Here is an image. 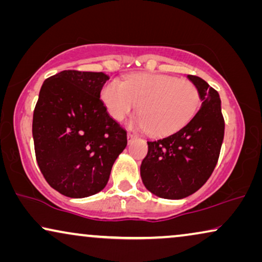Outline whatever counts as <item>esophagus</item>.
I'll list each match as a JSON object with an SVG mask.
<instances>
[{
	"instance_id": "esophagus-1",
	"label": "esophagus",
	"mask_w": 262,
	"mask_h": 262,
	"mask_svg": "<svg viewBox=\"0 0 262 262\" xmlns=\"http://www.w3.org/2000/svg\"><path fill=\"white\" fill-rule=\"evenodd\" d=\"M135 138H136V136L134 134H131V132H128V134H127V141H128V143H131Z\"/></svg>"
}]
</instances>
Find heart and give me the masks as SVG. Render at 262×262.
<instances>
[{"mask_svg":"<svg viewBox=\"0 0 262 262\" xmlns=\"http://www.w3.org/2000/svg\"><path fill=\"white\" fill-rule=\"evenodd\" d=\"M101 100L113 119L121 120L137 108L135 127L156 137L180 130L193 119L200 106V93L188 80L162 74H137L125 82L112 80L101 89Z\"/></svg>","mask_w":262,"mask_h":262,"instance_id":"1","label":"heart"}]
</instances>
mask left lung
I'll use <instances>...</instances> for the list:
<instances>
[{
	"mask_svg": "<svg viewBox=\"0 0 262 262\" xmlns=\"http://www.w3.org/2000/svg\"><path fill=\"white\" fill-rule=\"evenodd\" d=\"M200 93L202 107L187 125L166 138L148 142L141 178L148 191L164 199L193 194L211 177L224 138V119L217 91L187 75Z\"/></svg>",
	"mask_w": 262,
	"mask_h": 262,
	"instance_id": "left-lung-1",
	"label": "left lung"
}]
</instances>
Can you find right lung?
<instances>
[{
	"label": "right lung",
	"mask_w": 262,
	"mask_h": 262,
	"mask_svg": "<svg viewBox=\"0 0 262 262\" xmlns=\"http://www.w3.org/2000/svg\"><path fill=\"white\" fill-rule=\"evenodd\" d=\"M108 75L64 70L46 78L33 113L35 157L48 184L69 198L105 188L126 131L100 100Z\"/></svg>",
	"instance_id": "right-lung-1"
}]
</instances>
